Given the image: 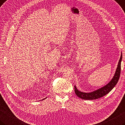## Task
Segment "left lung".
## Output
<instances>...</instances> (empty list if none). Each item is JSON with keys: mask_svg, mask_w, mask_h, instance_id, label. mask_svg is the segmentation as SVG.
Returning <instances> with one entry per match:
<instances>
[{"mask_svg": "<svg viewBox=\"0 0 125 125\" xmlns=\"http://www.w3.org/2000/svg\"><path fill=\"white\" fill-rule=\"evenodd\" d=\"M122 57H123V55H122L121 53V57L118 62V67L116 68L115 73L113 77L112 78L111 81L108 84H107L106 85L98 89L95 90L94 91L90 93L81 92L77 89L76 85H75V93L77 96L79 97L80 98L84 100H95L103 97L111 92L113 89V88L115 86L119 79L121 72V62L122 61Z\"/></svg>", "mask_w": 125, "mask_h": 125, "instance_id": "left-lung-1", "label": "left lung"}]
</instances>
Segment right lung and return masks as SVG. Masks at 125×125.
I'll return each mask as SVG.
<instances>
[{"label": "right lung", "instance_id": "add662e5", "mask_svg": "<svg viewBox=\"0 0 125 125\" xmlns=\"http://www.w3.org/2000/svg\"><path fill=\"white\" fill-rule=\"evenodd\" d=\"M46 97H45V99H43V100H44V99H46Z\"/></svg>", "mask_w": 125, "mask_h": 125}]
</instances>
